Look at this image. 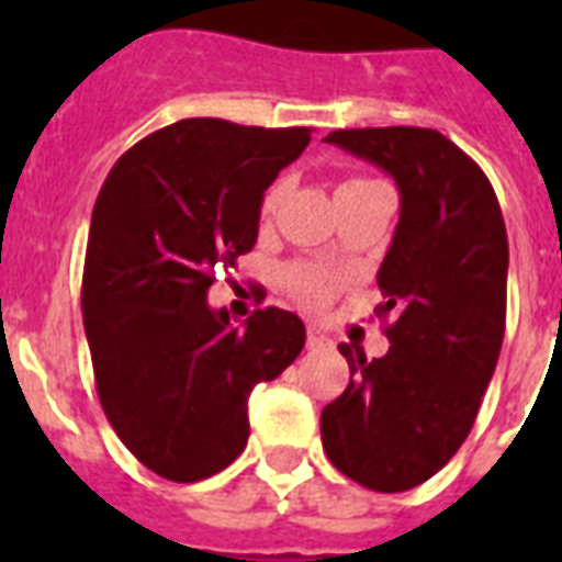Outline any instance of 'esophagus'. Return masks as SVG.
Instances as JSON below:
<instances>
[{
    "label": "esophagus",
    "mask_w": 562,
    "mask_h": 562,
    "mask_svg": "<svg viewBox=\"0 0 562 562\" xmlns=\"http://www.w3.org/2000/svg\"><path fill=\"white\" fill-rule=\"evenodd\" d=\"M306 344H308V350H317V347H326V344H329V338H326L324 329H317V326H308Z\"/></svg>",
    "instance_id": "obj_1"
}]
</instances>
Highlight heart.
Instances as JSON below:
<instances>
[{
  "label": "heart",
  "instance_id": "heart-1",
  "mask_svg": "<svg viewBox=\"0 0 562 562\" xmlns=\"http://www.w3.org/2000/svg\"><path fill=\"white\" fill-rule=\"evenodd\" d=\"M373 183L375 180L370 178H347L341 183V189H338V198H341V194L359 192V189L364 187H373ZM285 192H289V180L285 178L268 187V192L262 194V206H259L262 221H271L273 215H277ZM344 282H347V277H344L341 271L329 268V265L300 262L291 265L289 271H285V285H289L291 294H294L300 303H306V306H326V303L344 289Z\"/></svg>",
  "mask_w": 562,
  "mask_h": 562
}]
</instances>
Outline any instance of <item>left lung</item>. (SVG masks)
I'll return each instance as SVG.
<instances>
[{"mask_svg":"<svg viewBox=\"0 0 562 562\" xmlns=\"http://www.w3.org/2000/svg\"><path fill=\"white\" fill-rule=\"evenodd\" d=\"M326 143L375 162L400 187V224L379 268L391 350H338L350 384L321 414L335 470L402 493L443 470L479 417L507 315V229L479 162L431 127H352Z\"/></svg>","mask_w":562,"mask_h":562,"instance_id":"left-lung-1","label":"left lung"}]
</instances>
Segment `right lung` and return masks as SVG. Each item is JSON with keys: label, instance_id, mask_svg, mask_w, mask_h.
Masks as SVG:
<instances>
[{"label": "right lung", "instance_id": "add662e5", "mask_svg": "<svg viewBox=\"0 0 562 562\" xmlns=\"http://www.w3.org/2000/svg\"><path fill=\"white\" fill-rule=\"evenodd\" d=\"M312 127L183 119L127 148L92 206L81 312L101 408L136 461L192 484L247 446V396L306 344L294 312L206 306L254 250L259 206Z\"/></svg>", "mask_w": 562, "mask_h": 562}]
</instances>
